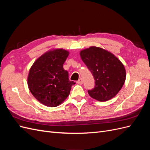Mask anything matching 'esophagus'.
Here are the masks:
<instances>
[{"mask_svg":"<svg viewBox=\"0 0 150 150\" xmlns=\"http://www.w3.org/2000/svg\"><path fill=\"white\" fill-rule=\"evenodd\" d=\"M77 83L79 84H82L83 83V80L82 78H80L79 79V80L77 81Z\"/></svg>","mask_w":150,"mask_h":150,"instance_id":"obj_1","label":"esophagus"}]
</instances>
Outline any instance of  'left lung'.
<instances>
[{
  "label": "left lung",
  "mask_w": 150,
  "mask_h": 150,
  "mask_svg": "<svg viewBox=\"0 0 150 150\" xmlns=\"http://www.w3.org/2000/svg\"><path fill=\"white\" fill-rule=\"evenodd\" d=\"M80 56L95 80L94 88L88 91L89 96L101 102L114 98L126 80L125 68L119 59L107 50L96 46L81 51Z\"/></svg>",
  "instance_id": "left-lung-1"
}]
</instances>
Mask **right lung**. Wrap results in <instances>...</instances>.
Wrapping results in <instances>:
<instances>
[{
	"mask_svg": "<svg viewBox=\"0 0 150 150\" xmlns=\"http://www.w3.org/2000/svg\"><path fill=\"white\" fill-rule=\"evenodd\" d=\"M69 51L54 49L45 52L30 68L28 85L37 100L48 107L60 105L68 97L74 81L69 80L63 64Z\"/></svg>",
	"mask_w": 150,
	"mask_h": 150,
	"instance_id": "right-lung-1",
	"label": "right lung"
}]
</instances>
